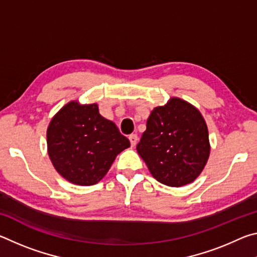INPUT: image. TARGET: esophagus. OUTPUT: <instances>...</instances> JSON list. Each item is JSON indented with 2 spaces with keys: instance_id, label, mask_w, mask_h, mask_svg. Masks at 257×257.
<instances>
[{
  "instance_id": "34e87169",
  "label": "esophagus",
  "mask_w": 257,
  "mask_h": 257,
  "mask_svg": "<svg viewBox=\"0 0 257 257\" xmlns=\"http://www.w3.org/2000/svg\"><path fill=\"white\" fill-rule=\"evenodd\" d=\"M129 141H130V144H132V146H133V147H134V146H136L137 142H138V137H137V135H136V134L130 135V136H129Z\"/></svg>"
}]
</instances>
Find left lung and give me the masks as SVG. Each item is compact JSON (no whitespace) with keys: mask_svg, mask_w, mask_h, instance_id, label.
I'll return each instance as SVG.
<instances>
[{"mask_svg":"<svg viewBox=\"0 0 257 257\" xmlns=\"http://www.w3.org/2000/svg\"><path fill=\"white\" fill-rule=\"evenodd\" d=\"M136 149L161 184H189L199 176L210 155L205 120L191 104L172 98L152 111Z\"/></svg>","mask_w":257,"mask_h":257,"instance_id":"1","label":"left lung"}]
</instances>
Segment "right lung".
Wrapping results in <instances>:
<instances>
[{
  "mask_svg": "<svg viewBox=\"0 0 257 257\" xmlns=\"http://www.w3.org/2000/svg\"><path fill=\"white\" fill-rule=\"evenodd\" d=\"M129 146L118 127L99 114L97 104L68 103L47 128L52 163L61 176L76 185L97 184L115 156Z\"/></svg>",
  "mask_w": 257,
  "mask_h": 257,
  "instance_id": "1",
  "label": "right lung"
}]
</instances>
